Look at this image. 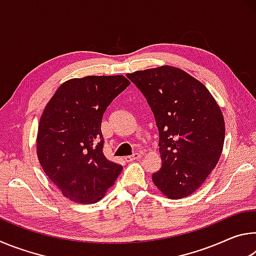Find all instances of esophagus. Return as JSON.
I'll return each instance as SVG.
<instances>
[{
    "label": "esophagus",
    "mask_w": 256,
    "mask_h": 256,
    "mask_svg": "<svg viewBox=\"0 0 256 256\" xmlns=\"http://www.w3.org/2000/svg\"><path fill=\"white\" fill-rule=\"evenodd\" d=\"M141 156H142V154H141V152H136V154H133L132 156H128V157L125 158V160H126L128 162H133V160L140 159V158H141Z\"/></svg>",
    "instance_id": "34e87169"
}]
</instances>
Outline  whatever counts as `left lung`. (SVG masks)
Wrapping results in <instances>:
<instances>
[{
  "mask_svg": "<svg viewBox=\"0 0 256 256\" xmlns=\"http://www.w3.org/2000/svg\"><path fill=\"white\" fill-rule=\"evenodd\" d=\"M144 94L159 131L162 168L154 184L164 196H190L204 183L222 152L224 120L206 86L178 68L128 73Z\"/></svg>",
  "mask_w": 256,
  "mask_h": 256,
  "instance_id": "1",
  "label": "left lung"
}]
</instances>
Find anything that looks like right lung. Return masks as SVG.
I'll use <instances>...</instances> for the list:
<instances>
[{"instance_id":"obj_1","label":"right lung","mask_w":256,"mask_h":256,"mask_svg":"<svg viewBox=\"0 0 256 256\" xmlns=\"http://www.w3.org/2000/svg\"><path fill=\"white\" fill-rule=\"evenodd\" d=\"M123 76H89L58 86L38 125L37 157L42 170L68 200L94 203L122 172L102 152V120L126 89Z\"/></svg>"}]
</instances>
